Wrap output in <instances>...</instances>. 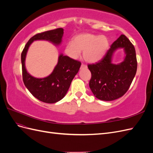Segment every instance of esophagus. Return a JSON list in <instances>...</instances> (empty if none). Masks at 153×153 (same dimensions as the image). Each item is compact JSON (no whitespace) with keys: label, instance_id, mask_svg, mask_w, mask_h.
<instances>
[{"label":"esophagus","instance_id":"obj_1","mask_svg":"<svg viewBox=\"0 0 153 153\" xmlns=\"http://www.w3.org/2000/svg\"><path fill=\"white\" fill-rule=\"evenodd\" d=\"M87 68V66L85 65V64H82L81 68Z\"/></svg>","mask_w":153,"mask_h":153}]
</instances>
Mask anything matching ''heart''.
I'll use <instances>...</instances> for the list:
<instances>
[{
  "label": "heart",
  "instance_id": "1",
  "mask_svg": "<svg viewBox=\"0 0 153 153\" xmlns=\"http://www.w3.org/2000/svg\"><path fill=\"white\" fill-rule=\"evenodd\" d=\"M109 46V41L105 36H98L89 33L75 36L72 42L68 43L64 52L73 59L80 56L83 51V57L88 62L95 63L103 58Z\"/></svg>",
  "mask_w": 153,
  "mask_h": 153
}]
</instances>
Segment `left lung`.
Wrapping results in <instances>:
<instances>
[{
    "label": "left lung",
    "instance_id": "left-lung-1",
    "mask_svg": "<svg viewBox=\"0 0 153 153\" xmlns=\"http://www.w3.org/2000/svg\"><path fill=\"white\" fill-rule=\"evenodd\" d=\"M125 50L126 57L118 65L111 63L113 53L117 48ZM91 73L89 87L99 100L112 101L123 96L129 89L137 69L135 49L123 34L110 46L105 56L96 64H88Z\"/></svg>",
    "mask_w": 153,
    "mask_h": 153
}]
</instances>
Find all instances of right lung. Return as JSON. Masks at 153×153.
I'll list each match as a JSON object with an SVG mask.
<instances>
[{"instance_id": "right-lung-1", "label": "right lung", "mask_w": 153, "mask_h": 153, "mask_svg": "<svg viewBox=\"0 0 153 153\" xmlns=\"http://www.w3.org/2000/svg\"><path fill=\"white\" fill-rule=\"evenodd\" d=\"M63 34L62 28L37 34L29 40L21 54L22 77L24 84L36 98L44 103H55L65 96L73 79L79 70L81 62L61 54L57 64L49 76L43 78H36L31 76L26 70V54L29 46L34 41L46 40L59 45L62 41Z\"/></svg>"}]
</instances>
